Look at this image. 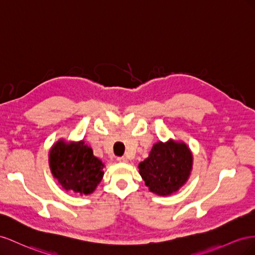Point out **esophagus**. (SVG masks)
I'll return each mask as SVG.
<instances>
[{
  "label": "esophagus",
  "mask_w": 255,
  "mask_h": 255,
  "mask_svg": "<svg viewBox=\"0 0 255 255\" xmlns=\"http://www.w3.org/2000/svg\"><path fill=\"white\" fill-rule=\"evenodd\" d=\"M118 161H119V162H127L128 159H127L126 157L123 156V157H119V158H118Z\"/></svg>",
  "instance_id": "1"
}]
</instances>
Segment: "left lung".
I'll list each match as a JSON object with an SVG mask.
<instances>
[{"label":"left lung","instance_id":"obj_1","mask_svg":"<svg viewBox=\"0 0 255 255\" xmlns=\"http://www.w3.org/2000/svg\"><path fill=\"white\" fill-rule=\"evenodd\" d=\"M192 169L191 151L184 143L159 142L148 158L139 164V172L149 190L169 195L183 186Z\"/></svg>","mask_w":255,"mask_h":255}]
</instances>
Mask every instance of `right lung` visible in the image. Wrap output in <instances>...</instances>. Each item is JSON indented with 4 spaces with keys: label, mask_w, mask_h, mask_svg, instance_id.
<instances>
[{
    "label": "right lung",
    "mask_w": 255,
    "mask_h": 255,
    "mask_svg": "<svg viewBox=\"0 0 255 255\" xmlns=\"http://www.w3.org/2000/svg\"><path fill=\"white\" fill-rule=\"evenodd\" d=\"M49 163L62 187L76 193H92L104 176V163L83 141L70 144L59 141L50 150Z\"/></svg>",
    "instance_id": "1"
}]
</instances>
